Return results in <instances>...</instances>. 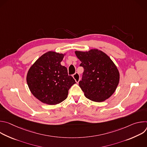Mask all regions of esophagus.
I'll use <instances>...</instances> for the list:
<instances>
[{
    "label": "esophagus",
    "instance_id": "34e87169",
    "mask_svg": "<svg viewBox=\"0 0 147 147\" xmlns=\"http://www.w3.org/2000/svg\"><path fill=\"white\" fill-rule=\"evenodd\" d=\"M73 77L74 78V79L75 80V81L77 83H78L79 82L80 79V74L78 73H76L75 74H74L73 75Z\"/></svg>",
    "mask_w": 147,
    "mask_h": 147
}]
</instances>
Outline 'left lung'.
Segmentation results:
<instances>
[{
	"label": "left lung",
	"mask_w": 147,
	"mask_h": 147,
	"mask_svg": "<svg viewBox=\"0 0 147 147\" xmlns=\"http://www.w3.org/2000/svg\"><path fill=\"white\" fill-rule=\"evenodd\" d=\"M84 68L79 86L86 97L91 100L100 102L115 92L119 82V70L111 59L96 49L88 52L75 51Z\"/></svg>",
	"instance_id": "obj_1"
}]
</instances>
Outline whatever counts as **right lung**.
<instances>
[{
	"instance_id": "add662e5",
	"label": "right lung",
	"mask_w": 147,
	"mask_h": 147,
	"mask_svg": "<svg viewBox=\"0 0 147 147\" xmlns=\"http://www.w3.org/2000/svg\"><path fill=\"white\" fill-rule=\"evenodd\" d=\"M65 54L48 52L30 68L27 82L33 95L42 103L53 105L65 100L69 90L76 82L61 65Z\"/></svg>"
}]
</instances>
